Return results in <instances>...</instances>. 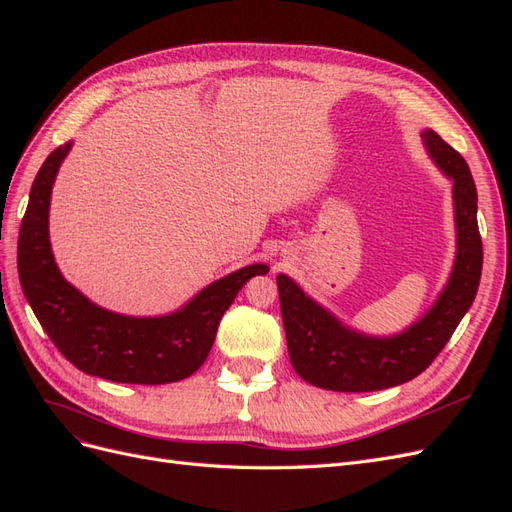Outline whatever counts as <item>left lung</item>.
I'll return each instance as SVG.
<instances>
[{"label":"left lung","mask_w":512,"mask_h":512,"mask_svg":"<svg viewBox=\"0 0 512 512\" xmlns=\"http://www.w3.org/2000/svg\"><path fill=\"white\" fill-rule=\"evenodd\" d=\"M427 150L452 178L457 259L433 309L392 339H371L339 324L285 274L276 276L291 367L317 388L373 392L410 382L442 352L470 309L483 270V240L476 221V186L463 156L433 130L422 133Z\"/></svg>","instance_id":"obj_1"}]
</instances>
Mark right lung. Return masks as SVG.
Returning <instances> with one entry per match:
<instances>
[{"instance_id": "add662e5", "label": "right lung", "mask_w": 512, "mask_h": 512, "mask_svg": "<svg viewBox=\"0 0 512 512\" xmlns=\"http://www.w3.org/2000/svg\"><path fill=\"white\" fill-rule=\"evenodd\" d=\"M70 143L42 163L19 231V276L27 302L62 356L83 373L122 384H171L206 362L218 324L238 291L268 266L255 264L208 285L182 311L126 317L100 309L64 281L49 244L53 180Z\"/></svg>"}]
</instances>
